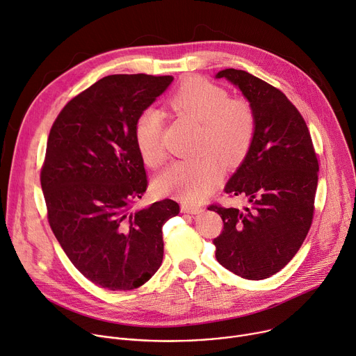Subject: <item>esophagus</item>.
<instances>
[{
	"label": "esophagus",
	"instance_id": "obj_1",
	"mask_svg": "<svg viewBox=\"0 0 356 356\" xmlns=\"http://www.w3.org/2000/svg\"><path fill=\"white\" fill-rule=\"evenodd\" d=\"M181 213H187V214H200V213H203V209H202V207H197V206H187V204H183V206H181Z\"/></svg>",
	"mask_w": 356,
	"mask_h": 356
}]
</instances>
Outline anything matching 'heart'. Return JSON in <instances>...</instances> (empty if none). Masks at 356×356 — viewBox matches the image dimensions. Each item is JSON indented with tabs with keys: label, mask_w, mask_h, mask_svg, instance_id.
Instances as JSON below:
<instances>
[{
	"label": "heart",
	"mask_w": 356,
	"mask_h": 356,
	"mask_svg": "<svg viewBox=\"0 0 356 356\" xmlns=\"http://www.w3.org/2000/svg\"><path fill=\"white\" fill-rule=\"evenodd\" d=\"M169 106L176 113L200 123V135L193 159L176 160L154 180V188L175 195L186 203H199L222 176V163L237 165L245 157L255 134V112L243 98L197 76L186 78L170 95ZM163 118L149 108L139 113L134 136L142 159L157 168L166 159L161 145Z\"/></svg>",
	"instance_id": "b5f03b06"
}]
</instances>
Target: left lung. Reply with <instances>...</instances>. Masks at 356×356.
Listing matches in <instances>:
<instances>
[{
	"label": "left lung",
	"mask_w": 356,
	"mask_h": 356,
	"mask_svg": "<svg viewBox=\"0 0 356 356\" xmlns=\"http://www.w3.org/2000/svg\"><path fill=\"white\" fill-rule=\"evenodd\" d=\"M216 78L236 85L255 112L252 143L224 187L227 195L245 196L251 207L209 206L224 224L213 240L216 258L236 275L264 280L293 260L309 232L318 159L304 118L280 89L241 70Z\"/></svg>",
	"instance_id": "left-lung-1"
}]
</instances>
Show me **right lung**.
Masks as SVG:
<instances>
[{"label": "right lung", "instance_id": "right-lung-1", "mask_svg": "<svg viewBox=\"0 0 356 356\" xmlns=\"http://www.w3.org/2000/svg\"><path fill=\"white\" fill-rule=\"evenodd\" d=\"M173 76L109 75L76 95L55 119L41 169L51 229L71 263L111 291L143 285L163 260L165 199L132 210L147 188L134 127Z\"/></svg>", "mask_w": 356, "mask_h": 356}]
</instances>
